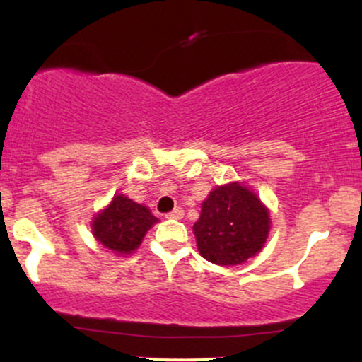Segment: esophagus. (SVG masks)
Instances as JSON below:
<instances>
[{
  "instance_id": "1",
  "label": "esophagus",
  "mask_w": 362,
  "mask_h": 362,
  "mask_svg": "<svg viewBox=\"0 0 362 362\" xmlns=\"http://www.w3.org/2000/svg\"><path fill=\"white\" fill-rule=\"evenodd\" d=\"M165 218H167V219H182V218H184V209H182V207H175L172 213L165 214Z\"/></svg>"
}]
</instances>
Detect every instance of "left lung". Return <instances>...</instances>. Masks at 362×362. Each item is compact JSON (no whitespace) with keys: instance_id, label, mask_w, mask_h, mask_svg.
I'll return each instance as SVG.
<instances>
[{"instance_id":"left-lung-1","label":"left lung","mask_w":362,"mask_h":362,"mask_svg":"<svg viewBox=\"0 0 362 362\" xmlns=\"http://www.w3.org/2000/svg\"><path fill=\"white\" fill-rule=\"evenodd\" d=\"M269 211L247 187L230 184L216 189L202 202L194 224L197 248L218 265L243 264L262 250L269 235Z\"/></svg>"}]
</instances>
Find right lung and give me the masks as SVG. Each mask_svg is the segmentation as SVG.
<instances>
[{"label":"right lung","instance_id":"1","mask_svg":"<svg viewBox=\"0 0 362 362\" xmlns=\"http://www.w3.org/2000/svg\"><path fill=\"white\" fill-rule=\"evenodd\" d=\"M158 221L146 206L136 204L126 195H115L91 223L95 238L115 253H131L139 247L146 231Z\"/></svg>","mask_w":362,"mask_h":362}]
</instances>
